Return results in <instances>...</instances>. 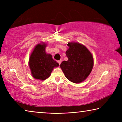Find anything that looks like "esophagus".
I'll use <instances>...</instances> for the list:
<instances>
[{
  "instance_id": "esophagus-1",
  "label": "esophagus",
  "mask_w": 122,
  "mask_h": 122,
  "mask_svg": "<svg viewBox=\"0 0 122 122\" xmlns=\"http://www.w3.org/2000/svg\"><path fill=\"white\" fill-rule=\"evenodd\" d=\"M57 62L59 63V65H60L61 63V60H58V61H57Z\"/></svg>"
}]
</instances>
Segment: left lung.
Segmentation results:
<instances>
[{
	"label": "left lung",
	"instance_id": "obj_1",
	"mask_svg": "<svg viewBox=\"0 0 122 122\" xmlns=\"http://www.w3.org/2000/svg\"><path fill=\"white\" fill-rule=\"evenodd\" d=\"M66 51L68 60L60 65L66 77L73 83H80L85 80L92 71L93 57L86 47L77 42H69Z\"/></svg>",
	"mask_w": 122,
	"mask_h": 122
}]
</instances>
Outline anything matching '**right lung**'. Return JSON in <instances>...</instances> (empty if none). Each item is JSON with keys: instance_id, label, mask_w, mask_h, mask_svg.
<instances>
[{"instance_id": "add662e5", "label": "right lung", "mask_w": 122, "mask_h": 122, "mask_svg": "<svg viewBox=\"0 0 122 122\" xmlns=\"http://www.w3.org/2000/svg\"><path fill=\"white\" fill-rule=\"evenodd\" d=\"M46 44L37 45L30 56L29 65L32 76L36 79H46L54 68L59 66L51 54H46Z\"/></svg>"}]
</instances>
